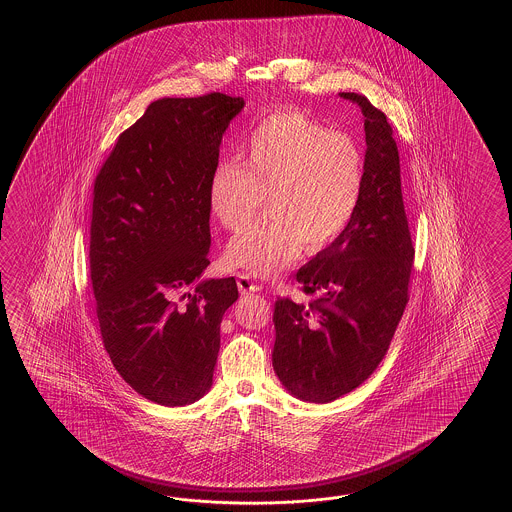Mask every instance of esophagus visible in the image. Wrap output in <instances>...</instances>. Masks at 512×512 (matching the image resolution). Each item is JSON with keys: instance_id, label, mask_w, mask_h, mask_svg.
Wrapping results in <instances>:
<instances>
[{"instance_id": "esophagus-1", "label": "esophagus", "mask_w": 512, "mask_h": 512, "mask_svg": "<svg viewBox=\"0 0 512 512\" xmlns=\"http://www.w3.org/2000/svg\"><path fill=\"white\" fill-rule=\"evenodd\" d=\"M238 289L242 295H248V293H255V291H261V285L255 283L249 274H238Z\"/></svg>"}]
</instances>
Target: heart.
<instances>
[{"label": "heart", "mask_w": 512, "mask_h": 512, "mask_svg": "<svg viewBox=\"0 0 512 512\" xmlns=\"http://www.w3.org/2000/svg\"><path fill=\"white\" fill-rule=\"evenodd\" d=\"M240 163L221 161L208 182L212 216L236 229L268 199V216L234 234L225 259L270 278L338 242L364 199L366 157L357 140L295 109L274 110L249 127Z\"/></svg>", "instance_id": "1"}]
</instances>
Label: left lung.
I'll list each match as a JSON object with an SVG mask.
<instances>
[{"mask_svg":"<svg viewBox=\"0 0 512 512\" xmlns=\"http://www.w3.org/2000/svg\"><path fill=\"white\" fill-rule=\"evenodd\" d=\"M341 97L364 116V199L340 240L296 272L310 302L281 296L274 306V370L291 394L315 403L362 385L387 355L409 302L415 261L394 131L366 95Z\"/></svg>","mask_w":512,"mask_h":512,"instance_id":"1","label":"left lung"}]
</instances>
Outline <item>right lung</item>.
I'll use <instances>...</instances> for the list:
<instances>
[{"mask_svg": "<svg viewBox=\"0 0 512 512\" xmlns=\"http://www.w3.org/2000/svg\"><path fill=\"white\" fill-rule=\"evenodd\" d=\"M242 97H165L116 140L93 184L90 278L116 372L159 405L212 387L234 278L187 287L210 264L208 182Z\"/></svg>", "mask_w": 512, "mask_h": 512, "instance_id": "1", "label": "right lung"}]
</instances>
